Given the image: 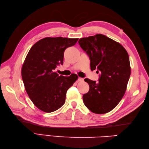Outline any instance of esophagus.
Returning <instances> with one entry per match:
<instances>
[{"label": "esophagus", "instance_id": "obj_1", "mask_svg": "<svg viewBox=\"0 0 149 149\" xmlns=\"http://www.w3.org/2000/svg\"><path fill=\"white\" fill-rule=\"evenodd\" d=\"M83 81H84V79H83V78H81V77H79L78 80H77L78 82H83Z\"/></svg>", "mask_w": 149, "mask_h": 149}]
</instances>
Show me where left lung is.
<instances>
[{
    "instance_id": "1",
    "label": "left lung",
    "mask_w": 149,
    "mask_h": 149,
    "mask_svg": "<svg viewBox=\"0 0 149 149\" xmlns=\"http://www.w3.org/2000/svg\"><path fill=\"white\" fill-rule=\"evenodd\" d=\"M90 59L91 70L101 72L99 82L85 79L90 90L83 95L84 105L91 112L104 114L118 105L124 95L131 75L127 50L121 44L97 34L79 40Z\"/></svg>"
}]
</instances>
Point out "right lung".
Returning <instances> with one entry per match:
<instances>
[{"mask_svg": "<svg viewBox=\"0 0 149 149\" xmlns=\"http://www.w3.org/2000/svg\"><path fill=\"white\" fill-rule=\"evenodd\" d=\"M78 38L47 37L31 47L22 67V77L26 92L33 103L43 112L51 113L65 102L66 91L77 80L59 75L57 65H63L64 52L74 46Z\"/></svg>", "mask_w": 149, "mask_h": 149, "instance_id": "1", "label": "right lung"}]
</instances>
